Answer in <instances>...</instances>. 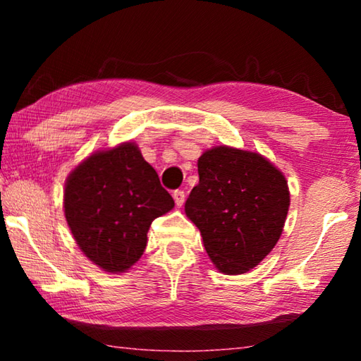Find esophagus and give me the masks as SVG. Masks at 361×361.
Here are the masks:
<instances>
[{
  "label": "esophagus",
  "mask_w": 361,
  "mask_h": 361,
  "mask_svg": "<svg viewBox=\"0 0 361 361\" xmlns=\"http://www.w3.org/2000/svg\"><path fill=\"white\" fill-rule=\"evenodd\" d=\"M173 199H175L176 207H181L183 204H185V200H186L185 191H181V189H176V191L173 192Z\"/></svg>",
  "instance_id": "34e87169"
}]
</instances>
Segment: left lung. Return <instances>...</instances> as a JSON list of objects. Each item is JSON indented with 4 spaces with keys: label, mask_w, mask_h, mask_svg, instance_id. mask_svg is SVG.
<instances>
[{
    "label": "left lung",
    "mask_w": 361,
    "mask_h": 361,
    "mask_svg": "<svg viewBox=\"0 0 361 361\" xmlns=\"http://www.w3.org/2000/svg\"><path fill=\"white\" fill-rule=\"evenodd\" d=\"M199 185L185 204L219 272L252 271L276 247L290 209L288 181L259 152L213 146L197 161Z\"/></svg>",
    "instance_id": "8db88e82"
}]
</instances>
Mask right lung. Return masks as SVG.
<instances>
[{
  "instance_id": "obj_1",
  "label": "right lung",
  "mask_w": 361,
  "mask_h": 361,
  "mask_svg": "<svg viewBox=\"0 0 361 361\" xmlns=\"http://www.w3.org/2000/svg\"><path fill=\"white\" fill-rule=\"evenodd\" d=\"M175 202L133 142L97 151L71 170L63 210L73 237L94 264L127 272L142 258L152 219Z\"/></svg>"
}]
</instances>
